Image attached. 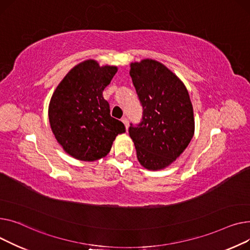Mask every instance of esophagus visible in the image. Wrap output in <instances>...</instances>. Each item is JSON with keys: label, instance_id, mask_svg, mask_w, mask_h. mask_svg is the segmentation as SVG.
<instances>
[{"label": "esophagus", "instance_id": "34e87169", "mask_svg": "<svg viewBox=\"0 0 250 250\" xmlns=\"http://www.w3.org/2000/svg\"><path fill=\"white\" fill-rule=\"evenodd\" d=\"M122 122H123V124L125 125V128H126V130H127L128 127H129V121H128V119L126 118V117H124V118H122Z\"/></svg>", "mask_w": 250, "mask_h": 250}]
</instances>
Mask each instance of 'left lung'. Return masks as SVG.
<instances>
[{
  "label": "left lung",
  "mask_w": 250,
  "mask_h": 250,
  "mask_svg": "<svg viewBox=\"0 0 250 250\" xmlns=\"http://www.w3.org/2000/svg\"><path fill=\"white\" fill-rule=\"evenodd\" d=\"M130 67L143 116L137 127L131 124L129 135L144 168L164 169L180 157L194 136L192 102L185 83L161 62L145 58Z\"/></svg>",
  "instance_id": "8db88e82"
}]
</instances>
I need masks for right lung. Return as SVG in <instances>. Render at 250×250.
<instances>
[{
    "instance_id": "1",
    "label": "right lung",
    "mask_w": 250,
    "mask_h": 250,
    "mask_svg": "<svg viewBox=\"0 0 250 250\" xmlns=\"http://www.w3.org/2000/svg\"><path fill=\"white\" fill-rule=\"evenodd\" d=\"M118 67L86 60L72 67L58 83L48 106L52 133L63 150L83 161L105 157L113 141L125 132L124 124L110 115L103 91Z\"/></svg>"
}]
</instances>
